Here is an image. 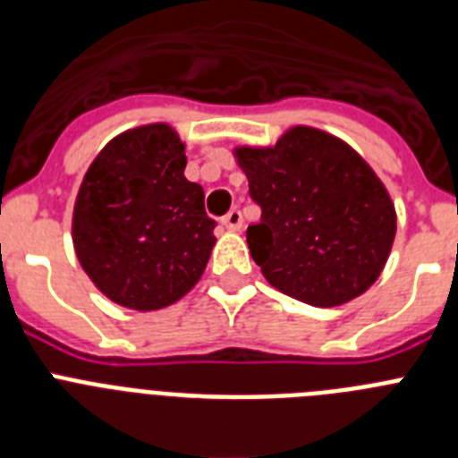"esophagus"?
<instances>
[{"label":"esophagus","mask_w":458,"mask_h":458,"mask_svg":"<svg viewBox=\"0 0 458 458\" xmlns=\"http://www.w3.org/2000/svg\"><path fill=\"white\" fill-rule=\"evenodd\" d=\"M222 225L226 226V229H232V232H238L242 226V216H241V210L238 208H232L229 213H226L225 217H222Z\"/></svg>","instance_id":"34e87169"}]
</instances>
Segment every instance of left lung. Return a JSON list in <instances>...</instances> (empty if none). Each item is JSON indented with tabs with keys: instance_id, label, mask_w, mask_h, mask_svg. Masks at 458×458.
<instances>
[{
	"instance_id": "8db88e82",
	"label": "left lung",
	"mask_w": 458,
	"mask_h": 458,
	"mask_svg": "<svg viewBox=\"0 0 458 458\" xmlns=\"http://www.w3.org/2000/svg\"><path fill=\"white\" fill-rule=\"evenodd\" d=\"M236 160L261 206L248 245L275 289L314 307L365 293L386 266L396 213L374 169L337 137L295 125Z\"/></svg>"
}]
</instances>
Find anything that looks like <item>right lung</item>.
Returning <instances> with one entry per match:
<instances>
[{"instance_id": "right-lung-1", "label": "right lung", "mask_w": 458, "mask_h": 458, "mask_svg": "<svg viewBox=\"0 0 458 458\" xmlns=\"http://www.w3.org/2000/svg\"><path fill=\"white\" fill-rule=\"evenodd\" d=\"M185 147L167 123L121 132L96 156L72 210L84 273L116 305L163 310L204 273L216 245L204 190L185 179Z\"/></svg>"}]
</instances>
